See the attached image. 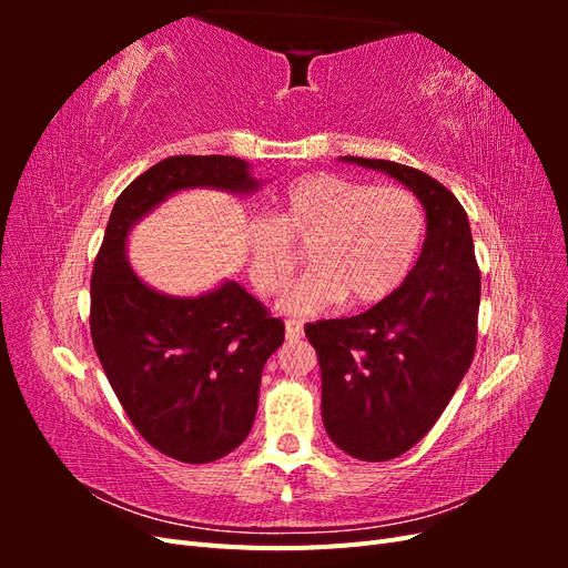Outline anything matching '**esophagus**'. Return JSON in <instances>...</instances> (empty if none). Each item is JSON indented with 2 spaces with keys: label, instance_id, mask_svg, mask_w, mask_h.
Here are the masks:
<instances>
[{
  "label": "esophagus",
  "instance_id": "esophagus-1",
  "mask_svg": "<svg viewBox=\"0 0 568 568\" xmlns=\"http://www.w3.org/2000/svg\"><path fill=\"white\" fill-rule=\"evenodd\" d=\"M284 332H286V341H301L303 338V322L286 320Z\"/></svg>",
  "mask_w": 568,
  "mask_h": 568
}]
</instances>
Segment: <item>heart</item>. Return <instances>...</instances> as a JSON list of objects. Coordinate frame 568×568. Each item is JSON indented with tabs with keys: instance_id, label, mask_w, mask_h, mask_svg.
<instances>
[{
	"instance_id": "obj_1",
	"label": "heart",
	"mask_w": 568,
	"mask_h": 568,
	"mask_svg": "<svg viewBox=\"0 0 568 568\" xmlns=\"http://www.w3.org/2000/svg\"><path fill=\"white\" fill-rule=\"evenodd\" d=\"M424 230V209L409 189L303 175L284 189L274 217L246 220L248 277L261 294L280 291L296 267V242L307 246L311 270L284 291L282 311L320 315L346 296L372 305L405 282Z\"/></svg>"
}]
</instances>
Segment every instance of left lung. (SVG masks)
<instances>
[{"label": "left lung", "instance_id": "8db88e82", "mask_svg": "<svg viewBox=\"0 0 568 568\" xmlns=\"http://www.w3.org/2000/svg\"><path fill=\"white\" fill-rule=\"evenodd\" d=\"M338 161L398 180L426 213L422 253L388 298L363 315L305 324L326 434L351 457L386 462L432 432L471 365L480 272L469 217L440 182L393 161Z\"/></svg>", "mask_w": 568, "mask_h": 568}]
</instances>
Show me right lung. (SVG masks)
Wrapping results in <instances>:
<instances>
[{
  "instance_id": "right-lung-1",
  "label": "right lung",
  "mask_w": 568,
  "mask_h": 568,
  "mask_svg": "<svg viewBox=\"0 0 568 568\" xmlns=\"http://www.w3.org/2000/svg\"><path fill=\"white\" fill-rule=\"evenodd\" d=\"M263 184L234 156L165 159L118 196L94 263L90 329L101 367L136 432L186 464L220 459L244 443L284 324L234 280L196 296L149 286L128 261V239L180 192L253 196Z\"/></svg>"
}]
</instances>
